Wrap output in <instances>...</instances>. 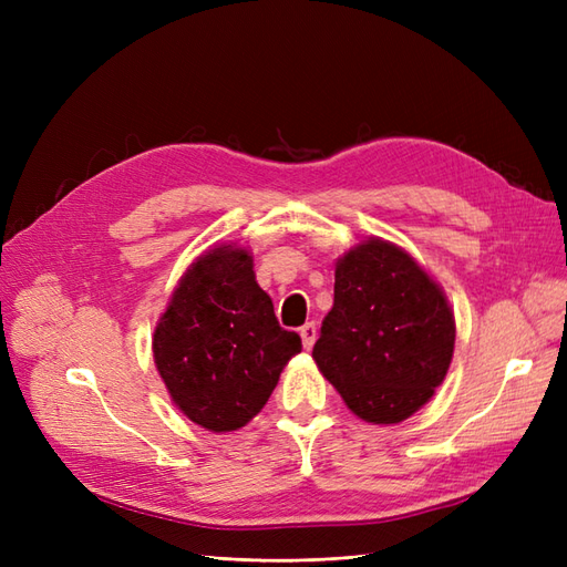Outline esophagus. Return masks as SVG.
Wrapping results in <instances>:
<instances>
[{
  "instance_id": "esophagus-1",
  "label": "esophagus",
  "mask_w": 567,
  "mask_h": 567,
  "mask_svg": "<svg viewBox=\"0 0 567 567\" xmlns=\"http://www.w3.org/2000/svg\"><path fill=\"white\" fill-rule=\"evenodd\" d=\"M300 338H302L305 350H310L315 346V340H317V323L307 321L305 326H300Z\"/></svg>"
}]
</instances>
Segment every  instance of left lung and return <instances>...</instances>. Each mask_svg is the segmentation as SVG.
Instances as JSON below:
<instances>
[{
  "instance_id": "obj_1",
  "label": "left lung",
  "mask_w": 567,
  "mask_h": 567,
  "mask_svg": "<svg viewBox=\"0 0 567 567\" xmlns=\"http://www.w3.org/2000/svg\"><path fill=\"white\" fill-rule=\"evenodd\" d=\"M454 312L414 257L367 238L336 262L312 357L354 416L400 423L433 398L454 354Z\"/></svg>"
}]
</instances>
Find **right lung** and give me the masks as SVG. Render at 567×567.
<instances>
[{
  "label": "right lung",
  "mask_w": 567,
  "mask_h": 567,
  "mask_svg": "<svg viewBox=\"0 0 567 567\" xmlns=\"http://www.w3.org/2000/svg\"><path fill=\"white\" fill-rule=\"evenodd\" d=\"M302 350L257 286L252 255L217 246L196 257L167 302L153 359L169 398L205 431L231 433L260 414L288 359Z\"/></svg>",
  "instance_id": "obj_1"
}]
</instances>
